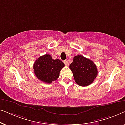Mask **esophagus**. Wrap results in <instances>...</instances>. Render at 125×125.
Returning <instances> with one entry per match:
<instances>
[{"label": "esophagus", "instance_id": "esophagus-1", "mask_svg": "<svg viewBox=\"0 0 125 125\" xmlns=\"http://www.w3.org/2000/svg\"><path fill=\"white\" fill-rule=\"evenodd\" d=\"M64 64H65V65H66V66L69 65V61H68V60H64Z\"/></svg>", "mask_w": 125, "mask_h": 125}]
</instances>
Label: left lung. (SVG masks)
Returning a JSON list of instances; mask_svg holds the SVG:
<instances>
[{
	"label": "left lung",
	"mask_w": 125,
	"mask_h": 125,
	"mask_svg": "<svg viewBox=\"0 0 125 125\" xmlns=\"http://www.w3.org/2000/svg\"><path fill=\"white\" fill-rule=\"evenodd\" d=\"M69 68L75 82L81 86L91 84L98 74L97 66L93 61L82 55L74 56Z\"/></svg>",
	"instance_id": "obj_1"
}]
</instances>
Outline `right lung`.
I'll return each instance as SVG.
<instances>
[{
  "label": "right lung",
  "mask_w": 125,
  "mask_h": 125,
  "mask_svg": "<svg viewBox=\"0 0 125 125\" xmlns=\"http://www.w3.org/2000/svg\"><path fill=\"white\" fill-rule=\"evenodd\" d=\"M64 66V63L59 59L53 60L50 54H45L35 61L33 71L40 81L51 83L59 78L60 72Z\"/></svg>",
  "instance_id": "right-lung-1"
}]
</instances>
